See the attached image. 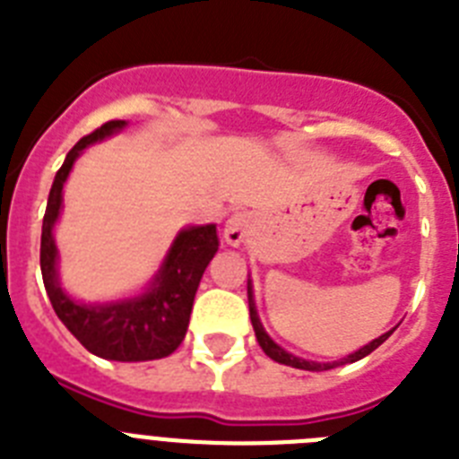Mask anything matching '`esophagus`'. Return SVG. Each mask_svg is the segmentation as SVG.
<instances>
[{"instance_id": "esophagus-1", "label": "esophagus", "mask_w": 459, "mask_h": 459, "mask_svg": "<svg viewBox=\"0 0 459 459\" xmlns=\"http://www.w3.org/2000/svg\"><path fill=\"white\" fill-rule=\"evenodd\" d=\"M250 232V216L248 213H243V211H237L232 216L227 218L225 227H222V237L230 246H241L246 241Z\"/></svg>"}]
</instances>
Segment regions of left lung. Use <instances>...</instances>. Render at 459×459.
<instances>
[{"instance_id": "obj_1", "label": "left lung", "mask_w": 459, "mask_h": 459, "mask_svg": "<svg viewBox=\"0 0 459 459\" xmlns=\"http://www.w3.org/2000/svg\"><path fill=\"white\" fill-rule=\"evenodd\" d=\"M248 307H250V322H253V328H255V335H257V342L259 347L264 350V354L269 356V359L278 360V363H282V366H291V368H299V370H310V372H322V370H331V368L335 366H344V363H354V360H360L363 356H368L370 351H375L377 347H379L384 340L388 338V335L393 333V331H388V333L379 335L377 340H372L370 344H366V347H360L359 351H354V354H350L347 359L342 360H335V363H315V360H303V359H296V356L287 354L282 347H278V344L273 342V340L266 335L264 326H262V322H259L257 317V310H255V299H253V285H250L248 280Z\"/></svg>"}]
</instances>
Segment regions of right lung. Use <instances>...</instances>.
Segmentation results:
<instances>
[{"mask_svg":"<svg viewBox=\"0 0 459 459\" xmlns=\"http://www.w3.org/2000/svg\"><path fill=\"white\" fill-rule=\"evenodd\" d=\"M126 121L115 119L84 135L68 152L66 160L52 181L48 209L40 232V273L56 317L80 340L84 350L109 360H153L172 354L184 342L190 322L195 291L209 262L218 250L216 225L188 227L174 238L163 266L152 287L128 301L84 306L66 296L56 280V246L52 227L62 209V188L75 158L93 142L121 131Z\"/></svg>","mask_w":459,"mask_h":459,"instance_id":"1","label":"right lung"}]
</instances>
